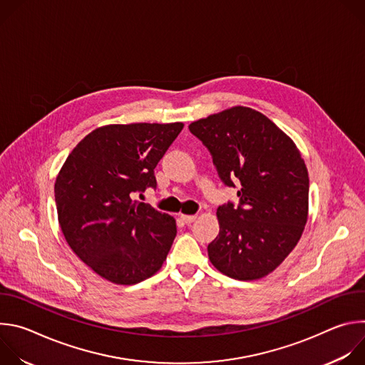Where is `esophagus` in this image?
<instances>
[{
	"mask_svg": "<svg viewBox=\"0 0 365 365\" xmlns=\"http://www.w3.org/2000/svg\"><path fill=\"white\" fill-rule=\"evenodd\" d=\"M180 218L183 220L185 224H192V222H195L196 215H180Z\"/></svg>",
	"mask_w": 365,
	"mask_h": 365,
	"instance_id": "esophagus-1",
	"label": "esophagus"
}]
</instances>
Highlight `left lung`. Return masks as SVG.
I'll use <instances>...</instances> for the list:
<instances>
[{
	"label": "left lung",
	"mask_w": 365,
	"mask_h": 365,
	"mask_svg": "<svg viewBox=\"0 0 365 365\" xmlns=\"http://www.w3.org/2000/svg\"><path fill=\"white\" fill-rule=\"evenodd\" d=\"M212 154L221 180L240 187L217 210L220 234L207 245L211 263L237 280L276 270L299 242L307 221L309 176L293 140L272 120L232 107L189 125Z\"/></svg>",
	"instance_id": "obj_1"
}]
</instances>
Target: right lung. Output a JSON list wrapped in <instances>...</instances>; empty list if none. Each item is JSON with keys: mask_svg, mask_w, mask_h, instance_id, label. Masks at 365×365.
Instances as JSON below:
<instances>
[{"mask_svg": "<svg viewBox=\"0 0 365 365\" xmlns=\"http://www.w3.org/2000/svg\"><path fill=\"white\" fill-rule=\"evenodd\" d=\"M182 128L183 123L103 125L63 163L55 183L61 230L102 279L135 284L163 266L176 221L134 196L158 186L154 169Z\"/></svg>", "mask_w": 365, "mask_h": 365, "instance_id": "right-lung-1", "label": "right lung"}]
</instances>
